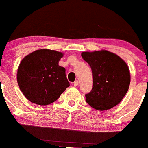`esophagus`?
<instances>
[{
	"instance_id": "esophagus-1",
	"label": "esophagus",
	"mask_w": 148,
	"mask_h": 148,
	"mask_svg": "<svg viewBox=\"0 0 148 148\" xmlns=\"http://www.w3.org/2000/svg\"><path fill=\"white\" fill-rule=\"evenodd\" d=\"M73 84H74V86H75V87H77V86H78V84H79V82H78V80L75 81V82H74Z\"/></svg>"
}]
</instances>
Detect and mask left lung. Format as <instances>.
<instances>
[{
    "label": "left lung",
    "instance_id": "left-lung-1",
    "mask_svg": "<svg viewBox=\"0 0 148 148\" xmlns=\"http://www.w3.org/2000/svg\"><path fill=\"white\" fill-rule=\"evenodd\" d=\"M83 59L91 67L92 89L86 101L97 110L113 108L125 97L130 83L129 67L115 53L107 50L83 52Z\"/></svg>",
    "mask_w": 148,
    "mask_h": 148
}]
</instances>
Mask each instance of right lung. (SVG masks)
<instances>
[{"label":"right lung","instance_id":"right-lung-1","mask_svg":"<svg viewBox=\"0 0 148 148\" xmlns=\"http://www.w3.org/2000/svg\"><path fill=\"white\" fill-rule=\"evenodd\" d=\"M62 57L63 53L58 51L41 49L22 59L17 81L21 91L31 102L48 105L70 87L65 68L58 65Z\"/></svg>","mask_w":148,"mask_h":148}]
</instances>
